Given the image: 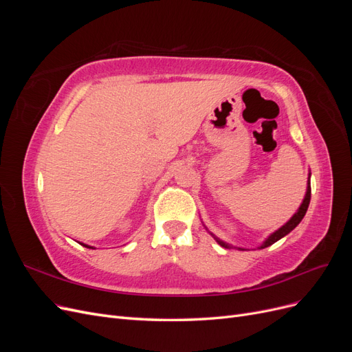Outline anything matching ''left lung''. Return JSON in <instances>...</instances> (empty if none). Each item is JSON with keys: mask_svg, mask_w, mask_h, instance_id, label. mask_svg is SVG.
I'll list each match as a JSON object with an SVG mask.
<instances>
[{"mask_svg": "<svg viewBox=\"0 0 352 352\" xmlns=\"http://www.w3.org/2000/svg\"><path fill=\"white\" fill-rule=\"evenodd\" d=\"M310 199H311V186H310V177H308L307 192H305V197H304V199H302V204L300 206V208H298V211H296L295 214L291 217V220H289V221L285 223V225H283L280 229H278L276 232H273L272 235L261 243V247H260V248H267V247H270L272 243L278 242L279 239H282L283 236H286L287 233H289L291 230H294L298 225H300V221H301V220L304 219V216H305V212H307L308 206H310ZM211 235H212V233H211ZM212 236H214V235H212ZM214 239L219 242V245H221L223 248H232V245H229V243H226V242L220 241L219 238H216V236H214ZM238 250H242V248H238ZM242 251H243V250H242Z\"/></svg>", "mask_w": 352, "mask_h": 352, "instance_id": "1", "label": "left lung"}]
</instances>
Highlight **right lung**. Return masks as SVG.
Wrapping results in <instances>:
<instances>
[{
    "mask_svg": "<svg viewBox=\"0 0 352 352\" xmlns=\"http://www.w3.org/2000/svg\"><path fill=\"white\" fill-rule=\"evenodd\" d=\"M83 245V247H87V248H92V247H89V245H85V243H82Z\"/></svg>",
    "mask_w": 352,
    "mask_h": 352,
    "instance_id": "right-lung-1",
    "label": "right lung"
}]
</instances>
